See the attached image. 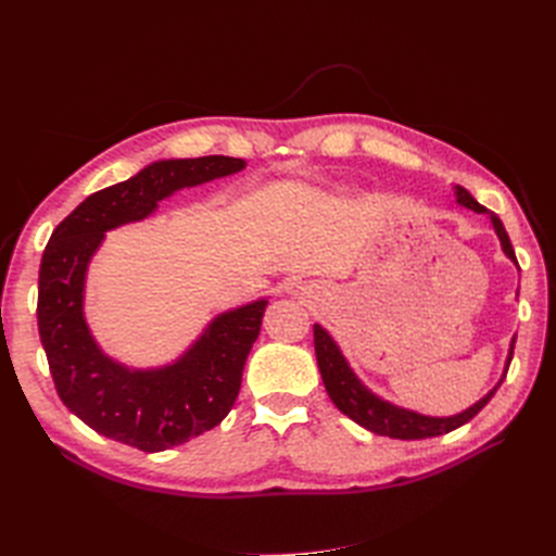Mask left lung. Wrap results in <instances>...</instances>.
Returning <instances> with one entry per match:
<instances>
[{
	"instance_id": "obj_1",
	"label": "left lung",
	"mask_w": 556,
	"mask_h": 556,
	"mask_svg": "<svg viewBox=\"0 0 556 556\" xmlns=\"http://www.w3.org/2000/svg\"><path fill=\"white\" fill-rule=\"evenodd\" d=\"M457 201L462 206L476 211V213H486L492 217V225L501 239V248L506 255L517 264L515 250L510 243V237L506 227L498 220V215L486 211L482 204L470 197L464 188H457ZM313 339H315V357H317V366L319 374H323V382L327 387V394L331 396V401L336 403V408L341 413H345L350 419H355L357 425H362L364 429L374 431L378 435H390V439H399V441H419V439H431V435H443L450 433L457 427L470 422L490 399L494 396V392L501 387L503 378L508 374V366L513 359V348H515V339L510 343V352H508V362H506V371H503L501 382L494 387V390L482 396L478 403H473L468 410L452 415V417H429V415H419L406 408H399L390 401H382L380 396H376L368 387H364L359 382V378L352 374V368L348 366L345 357L341 355L339 345L333 343L331 336L315 325L313 327Z\"/></svg>"
}]
</instances>
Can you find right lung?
I'll return each instance as SVG.
<instances>
[{
    "label": "right lung",
    "instance_id": "right-lung-1",
    "mask_svg": "<svg viewBox=\"0 0 556 556\" xmlns=\"http://www.w3.org/2000/svg\"><path fill=\"white\" fill-rule=\"evenodd\" d=\"M243 166V160L225 155L155 162L90 194L50 237L39 268L41 345L64 406L106 439L143 452L169 450L220 425L237 401L266 299L217 315L178 362L139 371L99 350L83 315V290L104 231L143 220L180 188Z\"/></svg>",
    "mask_w": 556,
    "mask_h": 556
}]
</instances>
